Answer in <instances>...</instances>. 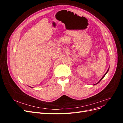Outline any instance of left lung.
Instances as JSON below:
<instances>
[{"instance_id": "left-lung-1", "label": "left lung", "mask_w": 123, "mask_h": 123, "mask_svg": "<svg viewBox=\"0 0 123 123\" xmlns=\"http://www.w3.org/2000/svg\"><path fill=\"white\" fill-rule=\"evenodd\" d=\"M108 71H109V69H108V70H107V72H106V73H105V74H104V76H103V77H102V79H100V80H99V81H98V83H97V84H98V83H99V82H100V81H101V80H102V79H103V78H104V76H105V75H106V74H107V72H108Z\"/></svg>"}]
</instances>
